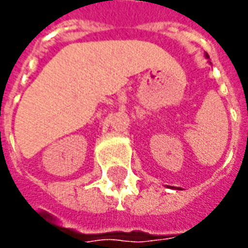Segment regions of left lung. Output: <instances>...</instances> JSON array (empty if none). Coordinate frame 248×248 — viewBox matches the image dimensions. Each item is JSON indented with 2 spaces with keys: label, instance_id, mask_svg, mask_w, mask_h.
Masks as SVG:
<instances>
[{
  "label": "left lung",
  "instance_id": "left-lung-1",
  "mask_svg": "<svg viewBox=\"0 0 248 248\" xmlns=\"http://www.w3.org/2000/svg\"><path fill=\"white\" fill-rule=\"evenodd\" d=\"M207 58H208V56H207Z\"/></svg>",
  "mask_w": 248,
  "mask_h": 248
}]
</instances>
